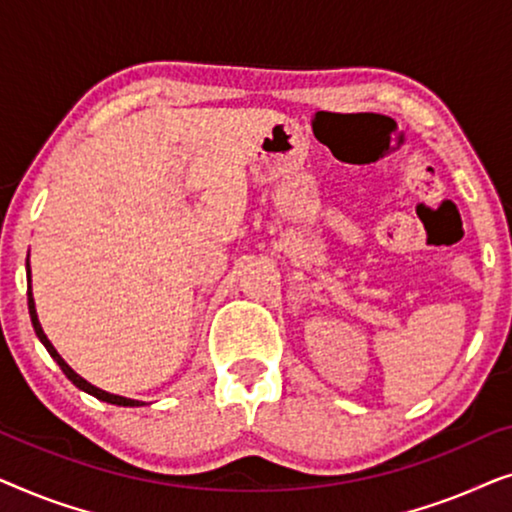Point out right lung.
<instances>
[{
	"instance_id": "1",
	"label": "right lung",
	"mask_w": 512,
	"mask_h": 512,
	"mask_svg": "<svg viewBox=\"0 0 512 512\" xmlns=\"http://www.w3.org/2000/svg\"><path fill=\"white\" fill-rule=\"evenodd\" d=\"M27 275H30V265H27ZM27 307H30V317H32V326H34V333H37V338L44 342V347L48 349V354L53 356L55 359V363H58V366L62 368V373L67 375V380H72L76 387L79 389H83L86 391V394H90V396H95V398H100V401H107V403H114V405H142L139 401H132V398H123V396H116V394H107V391H102V389H97V387H93V384L90 382H86L83 380L81 375H76L72 368L67 366L65 363V359H62V356L55 352V347L51 345V340L46 338V333L41 331V324H39V319H37V310H34V298H32V289L27 291Z\"/></svg>"
}]
</instances>
